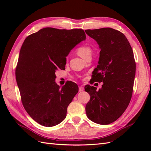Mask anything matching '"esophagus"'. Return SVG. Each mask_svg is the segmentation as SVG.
<instances>
[{
	"mask_svg": "<svg viewBox=\"0 0 151 151\" xmlns=\"http://www.w3.org/2000/svg\"><path fill=\"white\" fill-rule=\"evenodd\" d=\"M84 87H83V86H80L79 87V89H78V91H79V92H81V91H84Z\"/></svg>",
	"mask_w": 151,
	"mask_h": 151,
	"instance_id": "1",
	"label": "esophagus"
}]
</instances>
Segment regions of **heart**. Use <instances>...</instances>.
<instances>
[{"mask_svg":"<svg viewBox=\"0 0 151 151\" xmlns=\"http://www.w3.org/2000/svg\"><path fill=\"white\" fill-rule=\"evenodd\" d=\"M77 53L80 57L84 59L85 57L91 54V50L89 47L87 46H82L78 48L77 50Z\"/></svg>","mask_w":151,"mask_h":151,"instance_id":"obj_1","label":"heart"}]
</instances>
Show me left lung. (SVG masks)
Masks as SVG:
<instances>
[{
    "label": "left lung",
    "mask_w": 151,
    "mask_h": 151,
    "mask_svg": "<svg viewBox=\"0 0 151 151\" xmlns=\"http://www.w3.org/2000/svg\"><path fill=\"white\" fill-rule=\"evenodd\" d=\"M85 32L101 50L92 81L103 82L99 91L93 86H85L90 95L86 106V115L95 123L108 124L121 116L132 97L136 75L133 51L124 35L113 28Z\"/></svg>",
    "instance_id": "obj_1"
}]
</instances>
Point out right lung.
I'll return each instance as SVG.
<instances>
[{
  "instance_id": "obj_1",
  "label": "right lung",
  "mask_w": 151,
  "mask_h": 151,
  "mask_svg": "<svg viewBox=\"0 0 151 151\" xmlns=\"http://www.w3.org/2000/svg\"><path fill=\"white\" fill-rule=\"evenodd\" d=\"M86 39L82 29L44 28L24 40L15 70L21 101L27 113L44 127L56 126L78 91L73 82L57 85L55 73L65 69L66 57Z\"/></svg>"
}]
</instances>
